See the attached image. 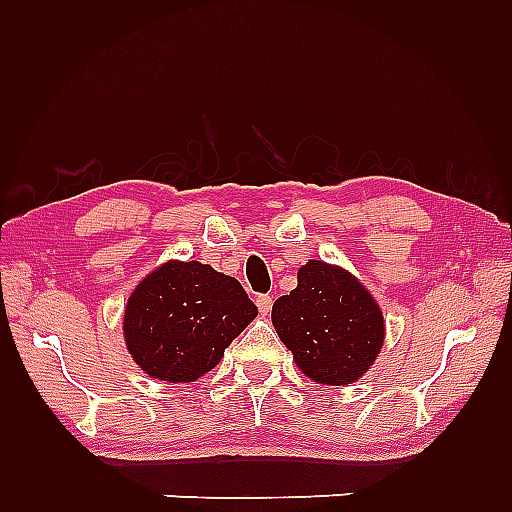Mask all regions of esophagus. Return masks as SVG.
Segmentation results:
<instances>
[{
  "instance_id": "obj_1",
  "label": "esophagus",
  "mask_w": 512,
  "mask_h": 512,
  "mask_svg": "<svg viewBox=\"0 0 512 512\" xmlns=\"http://www.w3.org/2000/svg\"><path fill=\"white\" fill-rule=\"evenodd\" d=\"M257 308L262 314H268L270 310H273V297L270 295H259L257 297Z\"/></svg>"
}]
</instances>
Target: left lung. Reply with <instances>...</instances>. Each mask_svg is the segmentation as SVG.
I'll use <instances>...</instances> for the list:
<instances>
[{"instance_id":"1","label":"left lung","mask_w":512,"mask_h":512,"mask_svg":"<svg viewBox=\"0 0 512 512\" xmlns=\"http://www.w3.org/2000/svg\"><path fill=\"white\" fill-rule=\"evenodd\" d=\"M273 325L297 367L319 385L363 378L385 343L383 310L352 273L310 259L297 288L273 303Z\"/></svg>"}]
</instances>
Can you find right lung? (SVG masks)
Wrapping results in <instances>:
<instances>
[{
    "label": "right lung",
    "mask_w": 512,
    "mask_h": 512,
    "mask_svg": "<svg viewBox=\"0 0 512 512\" xmlns=\"http://www.w3.org/2000/svg\"><path fill=\"white\" fill-rule=\"evenodd\" d=\"M255 317L257 306L235 277L202 262L169 259L129 295L123 334L149 378L195 383Z\"/></svg>",
    "instance_id": "1"
}]
</instances>
